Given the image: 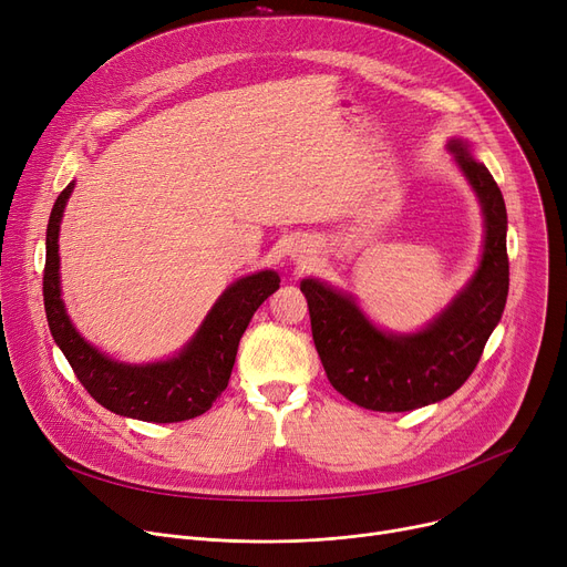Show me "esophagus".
<instances>
[{
    "label": "esophagus",
    "mask_w": 567,
    "mask_h": 567,
    "mask_svg": "<svg viewBox=\"0 0 567 567\" xmlns=\"http://www.w3.org/2000/svg\"><path fill=\"white\" fill-rule=\"evenodd\" d=\"M299 257H301V255H299Z\"/></svg>",
    "instance_id": "esophagus-1"
}]
</instances>
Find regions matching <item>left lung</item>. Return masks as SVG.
Listing matches in <instances>:
<instances>
[{
    "label": "left lung",
    "mask_w": 567,
    "mask_h": 567,
    "mask_svg": "<svg viewBox=\"0 0 567 567\" xmlns=\"http://www.w3.org/2000/svg\"><path fill=\"white\" fill-rule=\"evenodd\" d=\"M445 148L464 174L483 212V255L468 282L421 331H383L355 296L319 278L301 280L315 347L333 389L372 411H411L451 398L478 365L508 299L503 195L489 169L471 156L464 137Z\"/></svg>",
    "instance_id": "1"
}]
</instances>
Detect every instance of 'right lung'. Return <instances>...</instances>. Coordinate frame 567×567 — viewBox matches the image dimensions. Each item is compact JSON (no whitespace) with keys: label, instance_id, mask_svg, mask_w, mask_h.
Masks as SVG:
<instances>
[{"label":"right lung","instance_id":"add662e5","mask_svg":"<svg viewBox=\"0 0 567 567\" xmlns=\"http://www.w3.org/2000/svg\"><path fill=\"white\" fill-rule=\"evenodd\" d=\"M73 188L75 182L59 193L45 234L43 301L56 347L64 351L86 393L118 415L144 423H182L202 415L227 389L238 340L257 308L280 289V276L266 268L231 282L208 310L195 336L169 359L140 365L114 361L78 333L62 299L59 227Z\"/></svg>","mask_w":567,"mask_h":567}]
</instances>
